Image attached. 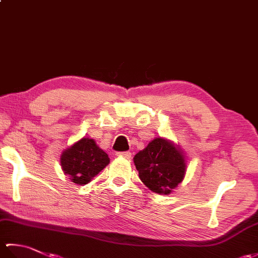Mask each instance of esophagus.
Wrapping results in <instances>:
<instances>
[{"instance_id": "obj_1", "label": "esophagus", "mask_w": 258, "mask_h": 258, "mask_svg": "<svg viewBox=\"0 0 258 258\" xmlns=\"http://www.w3.org/2000/svg\"><path fill=\"white\" fill-rule=\"evenodd\" d=\"M118 157H124V158H130L131 155H132V153L131 152H117L116 154H115Z\"/></svg>"}]
</instances>
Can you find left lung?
Segmentation results:
<instances>
[{"label":"left lung","mask_w":258,"mask_h":258,"mask_svg":"<svg viewBox=\"0 0 258 258\" xmlns=\"http://www.w3.org/2000/svg\"><path fill=\"white\" fill-rule=\"evenodd\" d=\"M139 176L154 193L168 195L183 182L186 174L184 151L174 142L156 138L134 157Z\"/></svg>","instance_id":"left-lung-1"}]
</instances>
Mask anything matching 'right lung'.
I'll return each instance as SVG.
<instances>
[{
	"mask_svg": "<svg viewBox=\"0 0 258 258\" xmlns=\"http://www.w3.org/2000/svg\"><path fill=\"white\" fill-rule=\"evenodd\" d=\"M59 162L63 173L73 183L85 185L108 165L109 157L94 140L82 138L63 151Z\"/></svg>",
	"mask_w": 258,
	"mask_h": 258,
	"instance_id": "add662e5",
	"label": "right lung"
}]
</instances>
